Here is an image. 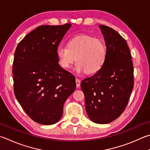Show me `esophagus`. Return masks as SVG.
<instances>
[{"instance_id": "1", "label": "esophagus", "mask_w": 150, "mask_h": 150, "mask_svg": "<svg viewBox=\"0 0 150 150\" xmlns=\"http://www.w3.org/2000/svg\"><path fill=\"white\" fill-rule=\"evenodd\" d=\"M75 82H76V86H77V88H79V87L80 86V84H81V81L79 79L76 78Z\"/></svg>"}]
</instances>
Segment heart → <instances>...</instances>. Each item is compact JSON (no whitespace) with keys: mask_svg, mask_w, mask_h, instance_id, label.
<instances>
[{"mask_svg":"<svg viewBox=\"0 0 150 150\" xmlns=\"http://www.w3.org/2000/svg\"><path fill=\"white\" fill-rule=\"evenodd\" d=\"M56 56L59 65L64 69H69L75 59L77 72L94 74L105 63L106 48L101 40L88 35H79L68 40L67 47L59 45Z\"/></svg>","mask_w":150,"mask_h":150,"instance_id":"b5f03b06","label":"heart"}]
</instances>
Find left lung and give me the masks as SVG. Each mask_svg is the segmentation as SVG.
<instances>
[{
	"label": "left lung",
	"instance_id": "1",
	"mask_svg": "<svg viewBox=\"0 0 150 150\" xmlns=\"http://www.w3.org/2000/svg\"><path fill=\"white\" fill-rule=\"evenodd\" d=\"M106 46L102 69L81 83L88 117L98 124L118 118L126 108L134 86V69L129 47L120 34L100 25Z\"/></svg>",
	"mask_w": 150,
	"mask_h": 150
}]
</instances>
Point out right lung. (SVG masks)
I'll return each instance as SVG.
<instances>
[{
  "label": "right lung",
  "mask_w": 150,
  "mask_h": 150,
  "mask_svg": "<svg viewBox=\"0 0 150 150\" xmlns=\"http://www.w3.org/2000/svg\"><path fill=\"white\" fill-rule=\"evenodd\" d=\"M70 23L40 25L19 42L13 62V91L29 117L50 125L63 114L64 102L76 88L75 78L59 66L57 48Z\"/></svg>",
  "instance_id": "obj_1"
}]
</instances>
